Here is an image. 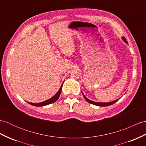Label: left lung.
<instances>
[{"instance_id":"1","label":"left lung","mask_w":146,"mask_h":146,"mask_svg":"<svg viewBox=\"0 0 146 146\" xmlns=\"http://www.w3.org/2000/svg\"><path fill=\"white\" fill-rule=\"evenodd\" d=\"M122 40H123V41L126 43H127V44H128L127 43V40H126V39L124 38V36H122ZM81 93H82V94H83V96H84V99L86 100V101H87V102H88V103H91V104H94V105H96V106H110V105H112V104H113L114 103H115L116 102H117V101L119 100L121 98H118V99H117V100H114V101H111V102H108V103H100V102H95V101H91V100H89L88 98H87L84 95V94L83 93V92L82 91H81Z\"/></svg>"}]
</instances>
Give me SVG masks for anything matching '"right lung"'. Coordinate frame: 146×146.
<instances>
[{
    "instance_id": "1",
    "label": "right lung",
    "mask_w": 146,
    "mask_h": 146,
    "mask_svg": "<svg viewBox=\"0 0 146 146\" xmlns=\"http://www.w3.org/2000/svg\"><path fill=\"white\" fill-rule=\"evenodd\" d=\"M64 83V82H63ZM63 83H62V86H60L59 90L57 91V93L54 95L53 97H52L51 98H50V99L47 100L45 101H43V102H41V103H30V102H27L28 103H29L30 104L32 105V106H46V105H48V104H52L54 102H55V101H56L58 100V98L60 95V93H61V91H62V86H63Z\"/></svg>"
}]
</instances>
